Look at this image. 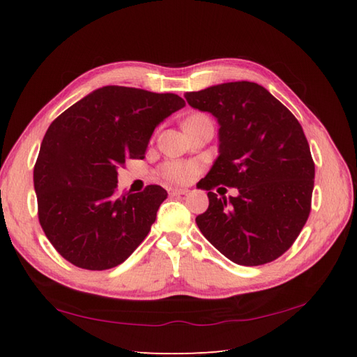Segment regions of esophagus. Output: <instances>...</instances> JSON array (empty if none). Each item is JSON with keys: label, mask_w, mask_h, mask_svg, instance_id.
Returning <instances> with one entry per match:
<instances>
[{"label": "esophagus", "mask_w": 357, "mask_h": 357, "mask_svg": "<svg viewBox=\"0 0 357 357\" xmlns=\"http://www.w3.org/2000/svg\"><path fill=\"white\" fill-rule=\"evenodd\" d=\"M188 190H185V188H176V187H169V195L170 196H183V195H187Z\"/></svg>", "instance_id": "1"}]
</instances>
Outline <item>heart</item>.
Segmentation results:
<instances>
[{
	"mask_svg": "<svg viewBox=\"0 0 357 357\" xmlns=\"http://www.w3.org/2000/svg\"><path fill=\"white\" fill-rule=\"evenodd\" d=\"M196 165L193 164H178L172 162L167 164L164 169V174L172 181H176V183H187L188 179H192L196 174Z\"/></svg>",
	"mask_w": 357,
	"mask_h": 357,
	"instance_id": "1",
	"label": "heart"
}]
</instances>
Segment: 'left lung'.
<instances>
[{"label": "left lung", "instance_id": "8db88e82", "mask_svg": "<svg viewBox=\"0 0 357 357\" xmlns=\"http://www.w3.org/2000/svg\"><path fill=\"white\" fill-rule=\"evenodd\" d=\"M184 96L219 124V156L199 183L208 192L207 211L196 216L201 233L234 264L255 267L278 259L299 236L312 208L314 162L299 121L250 81ZM218 185L238 188V196L218 199Z\"/></svg>", "mask_w": 357, "mask_h": 357}]
</instances>
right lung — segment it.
<instances>
[{"mask_svg":"<svg viewBox=\"0 0 357 357\" xmlns=\"http://www.w3.org/2000/svg\"><path fill=\"white\" fill-rule=\"evenodd\" d=\"M184 105L174 93L105 86L50 124L33 185L40 224L66 261L109 270L146 239L167 192L147 185L118 196V170L128 159H142L156 126Z\"/></svg>","mask_w":357,"mask_h":357,"instance_id":"obj_1","label":"right lung"}]
</instances>
